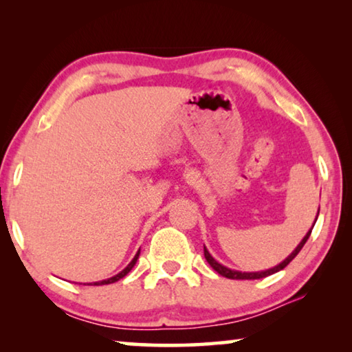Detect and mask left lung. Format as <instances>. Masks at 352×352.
<instances>
[{
  "instance_id": "obj_1",
  "label": "left lung",
  "mask_w": 352,
  "mask_h": 352,
  "mask_svg": "<svg viewBox=\"0 0 352 352\" xmlns=\"http://www.w3.org/2000/svg\"><path fill=\"white\" fill-rule=\"evenodd\" d=\"M318 212H320V210H318ZM317 219H318V216H317ZM317 219H315V222H317ZM315 225V223H314ZM314 228V226H312ZM311 233H312V230H309L307 231V234L302 237V241L298 243V247L294 250V252H292L287 258H285L281 264H278V265H275L273 267V269H269V270H262V272H237V270H231V269H228V267H225V265H222V264H219V262L212 258V256L210 254V252H208L206 250V247L204 245V253H205V258H206V261H208V264H210L214 270H216L219 275H222V276H225V278H228V279H261V278H265V276H270V275H273V273H276V272H279V270H283L284 267H287L290 262H292V259L295 258V256L301 252V248L305 247V243L307 242V239H309V236H311Z\"/></svg>"
}]
</instances>
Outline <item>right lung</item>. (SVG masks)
I'll list each match as a JSON object with an SVG mask.
<instances>
[{"label":"right lung","mask_w":352,"mask_h":352,"mask_svg":"<svg viewBox=\"0 0 352 352\" xmlns=\"http://www.w3.org/2000/svg\"><path fill=\"white\" fill-rule=\"evenodd\" d=\"M138 258H140V250H138V253L135 254V258L132 259V262H130V264L126 267V269H124L122 272H119L118 275H115V276H111V278H109V279H104V281H98V283H93L91 285H104V284H111V283H116V281H119V279L121 278H124L127 275V273L133 269V265L136 264V261H138ZM90 285V284H88Z\"/></svg>","instance_id":"obj_1"}]
</instances>
